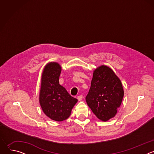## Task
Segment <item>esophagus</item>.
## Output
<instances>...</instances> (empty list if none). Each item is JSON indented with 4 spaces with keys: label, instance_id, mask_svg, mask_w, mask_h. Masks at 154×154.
Listing matches in <instances>:
<instances>
[{
    "label": "esophagus",
    "instance_id": "34e87169",
    "mask_svg": "<svg viewBox=\"0 0 154 154\" xmlns=\"http://www.w3.org/2000/svg\"><path fill=\"white\" fill-rule=\"evenodd\" d=\"M82 98H83V96H82V95H80V96H77V99H78L79 101H80V100L82 99Z\"/></svg>",
    "mask_w": 154,
    "mask_h": 154
}]
</instances>
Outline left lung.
Listing matches in <instances>:
<instances>
[{"label":"left lung","mask_w":154,"mask_h":154,"mask_svg":"<svg viewBox=\"0 0 154 154\" xmlns=\"http://www.w3.org/2000/svg\"><path fill=\"white\" fill-rule=\"evenodd\" d=\"M124 94L119 78L110 68L101 65L93 71L86 101L99 119L107 121L117 113Z\"/></svg>","instance_id":"obj_1"}]
</instances>
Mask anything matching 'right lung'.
I'll use <instances>...</instances> for the list:
<instances>
[{
	"label": "right lung",
	"mask_w": 154,
	"mask_h": 154,
	"mask_svg": "<svg viewBox=\"0 0 154 154\" xmlns=\"http://www.w3.org/2000/svg\"><path fill=\"white\" fill-rule=\"evenodd\" d=\"M61 65L48 63L41 75L39 102L42 110L52 120L60 122L68 119L77 99L72 97L59 83Z\"/></svg>",
	"instance_id": "right-lung-1"
}]
</instances>
